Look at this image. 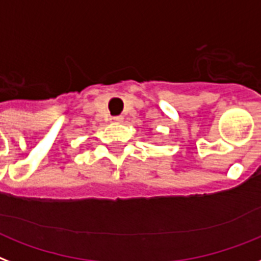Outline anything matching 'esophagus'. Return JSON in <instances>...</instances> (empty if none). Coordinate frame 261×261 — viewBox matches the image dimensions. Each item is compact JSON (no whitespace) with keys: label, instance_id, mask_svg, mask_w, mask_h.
Here are the masks:
<instances>
[{"label":"esophagus","instance_id":"1","mask_svg":"<svg viewBox=\"0 0 261 261\" xmlns=\"http://www.w3.org/2000/svg\"><path fill=\"white\" fill-rule=\"evenodd\" d=\"M112 121H114V122H122V121H124V117L114 116V117H112Z\"/></svg>","mask_w":261,"mask_h":261}]
</instances>
